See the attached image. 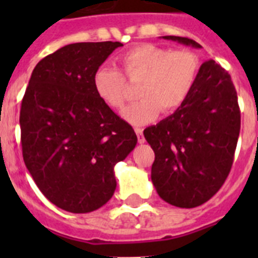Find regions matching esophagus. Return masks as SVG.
<instances>
[{"mask_svg":"<svg viewBox=\"0 0 258 258\" xmlns=\"http://www.w3.org/2000/svg\"><path fill=\"white\" fill-rule=\"evenodd\" d=\"M134 131H136L137 137H138V142H140V143H145V136H143V129H141V127H136Z\"/></svg>","mask_w":258,"mask_h":258,"instance_id":"obj_1","label":"esophagus"}]
</instances>
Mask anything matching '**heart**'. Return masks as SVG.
<instances>
[{"label":"heart","mask_w":258,"mask_h":258,"mask_svg":"<svg viewBox=\"0 0 258 258\" xmlns=\"http://www.w3.org/2000/svg\"><path fill=\"white\" fill-rule=\"evenodd\" d=\"M118 64L131 83L140 84L141 99L127 107L122 116L132 125H146L161 112L172 115L190 98L200 72L197 52L187 49L142 44L118 56ZM93 88L102 102L122 109L131 98V86L117 68L103 66L95 71Z\"/></svg>","instance_id":"heart-1"}]
</instances>
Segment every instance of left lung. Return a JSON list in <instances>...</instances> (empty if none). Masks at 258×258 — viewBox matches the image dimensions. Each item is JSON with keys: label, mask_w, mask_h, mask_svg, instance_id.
Segmentation results:
<instances>
[{"label": "left lung", "mask_w": 258, "mask_h": 258, "mask_svg": "<svg viewBox=\"0 0 258 258\" xmlns=\"http://www.w3.org/2000/svg\"><path fill=\"white\" fill-rule=\"evenodd\" d=\"M200 49L197 41L164 36ZM240 132V109L229 72L214 60L200 67L187 102L143 134L155 152L151 179L159 197L179 208L208 202L226 181Z\"/></svg>", "instance_id": "left-lung-1"}]
</instances>
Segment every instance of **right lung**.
<instances>
[{
  "instance_id": "add662e5",
  "label": "right lung",
  "mask_w": 258,
  "mask_h": 258,
  "mask_svg": "<svg viewBox=\"0 0 258 258\" xmlns=\"http://www.w3.org/2000/svg\"><path fill=\"white\" fill-rule=\"evenodd\" d=\"M121 42H77L41 59L20 108L23 159L45 197L71 213L104 206L113 166L137 145L133 127L99 99L95 71Z\"/></svg>"
}]
</instances>
